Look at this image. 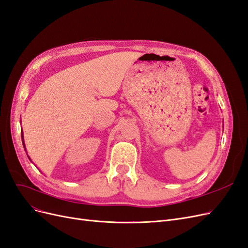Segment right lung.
<instances>
[{"mask_svg": "<svg viewBox=\"0 0 248 248\" xmlns=\"http://www.w3.org/2000/svg\"><path fill=\"white\" fill-rule=\"evenodd\" d=\"M21 140H22V145H24V148H25V151H26V146H25V140H24V133H22V131H21ZM29 157V156H28ZM29 159L31 160V158H30L29 157ZM32 161V160H31Z\"/></svg>", "mask_w": 248, "mask_h": 248, "instance_id": "obj_1", "label": "right lung"}]
</instances>
